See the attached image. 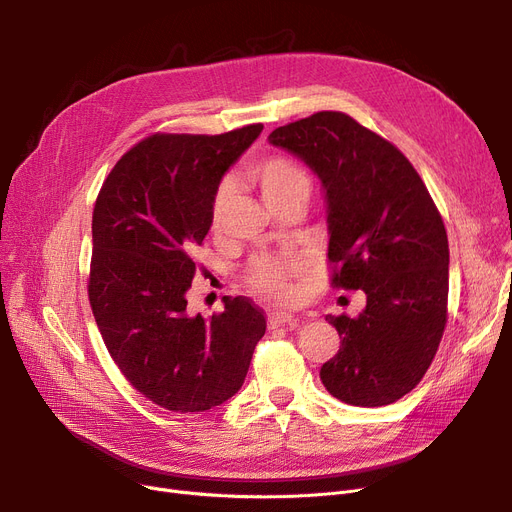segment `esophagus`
<instances>
[{
	"label": "esophagus",
	"mask_w": 512,
	"mask_h": 512,
	"mask_svg": "<svg viewBox=\"0 0 512 512\" xmlns=\"http://www.w3.org/2000/svg\"><path fill=\"white\" fill-rule=\"evenodd\" d=\"M299 317L294 315H288V313H272L270 317H267V324H270L272 328L276 326H286V328H297L299 326Z\"/></svg>",
	"instance_id": "obj_1"
}]
</instances>
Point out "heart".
I'll use <instances>...</instances> for the list:
<instances>
[{
	"label": "heart",
	"mask_w": 512,
	"mask_h": 512,
	"mask_svg": "<svg viewBox=\"0 0 512 512\" xmlns=\"http://www.w3.org/2000/svg\"><path fill=\"white\" fill-rule=\"evenodd\" d=\"M249 176L261 188L265 201L272 207H278L294 197H307L311 193V180L307 172L286 157H267L257 164L249 166ZM234 182L230 178L222 180L215 191L211 205L213 226H220L234 201ZM297 261H278V259H259L253 263L249 272L251 286L261 292L265 299L276 303H288L294 294L292 276L297 274Z\"/></svg>",
	"instance_id": "heart-1"
}]
</instances>
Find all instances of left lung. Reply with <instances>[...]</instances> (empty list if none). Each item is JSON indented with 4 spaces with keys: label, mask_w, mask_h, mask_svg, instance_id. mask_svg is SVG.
Instances as JSON below:
<instances>
[{
    "label": "left lung",
    "mask_w": 512,
    "mask_h": 512,
    "mask_svg": "<svg viewBox=\"0 0 512 512\" xmlns=\"http://www.w3.org/2000/svg\"><path fill=\"white\" fill-rule=\"evenodd\" d=\"M267 141L319 178L334 284L367 297L359 317L326 315L340 348L319 378L346 405H390L421 382L446 326L440 213L411 161L342 112L280 126Z\"/></svg>",
    "instance_id": "obj_1"
}]
</instances>
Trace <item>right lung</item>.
<instances>
[{
  "instance_id": "add662e5",
  "label": "right lung",
  "mask_w": 512,
  "mask_h": 512,
  "mask_svg": "<svg viewBox=\"0 0 512 512\" xmlns=\"http://www.w3.org/2000/svg\"><path fill=\"white\" fill-rule=\"evenodd\" d=\"M263 130L153 134L105 178L93 209L89 301L124 378L174 413L218 407L245 384L265 317L249 299L188 315L191 253L211 228L215 191Z\"/></svg>"
}]
</instances>
